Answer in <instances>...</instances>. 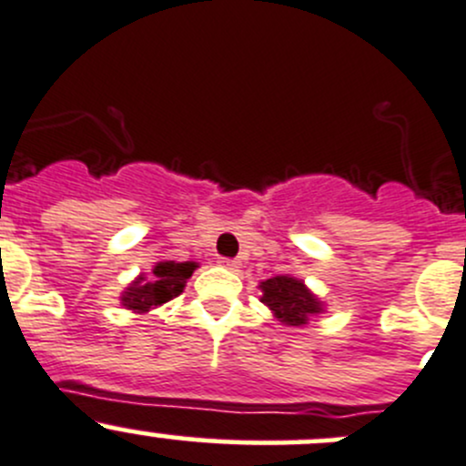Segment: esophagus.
<instances>
[{"mask_svg":"<svg viewBox=\"0 0 466 466\" xmlns=\"http://www.w3.org/2000/svg\"><path fill=\"white\" fill-rule=\"evenodd\" d=\"M218 263L223 268H229V270H234V268H238V261L237 259H218Z\"/></svg>","mask_w":466,"mask_h":466,"instance_id":"esophagus-1","label":"esophagus"}]
</instances>
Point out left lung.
<instances>
[{
    "mask_svg": "<svg viewBox=\"0 0 466 466\" xmlns=\"http://www.w3.org/2000/svg\"><path fill=\"white\" fill-rule=\"evenodd\" d=\"M261 302L289 327H304L313 316L322 313V302L304 286L302 279L277 275L259 284Z\"/></svg>",
    "mask_w": 466,
    "mask_h": 466,
    "instance_id": "1",
    "label": "left lung"
}]
</instances>
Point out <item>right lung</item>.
<instances>
[{"mask_svg": "<svg viewBox=\"0 0 466 466\" xmlns=\"http://www.w3.org/2000/svg\"><path fill=\"white\" fill-rule=\"evenodd\" d=\"M198 268L196 261H159L153 268V277H137L121 295V304L128 311L146 313L155 307H162L168 299L177 298L185 290L187 279Z\"/></svg>", "mask_w": 466, "mask_h": 466, "instance_id": "obj_1", "label": "right lung"}]
</instances>
